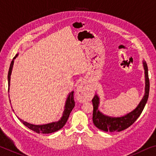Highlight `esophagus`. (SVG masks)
Wrapping results in <instances>:
<instances>
[{
    "mask_svg": "<svg viewBox=\"0 0 156 156\" xmlns=\"http://www.w3.org/2000/svg\"><path fill=\"white\" fill-rule=\"evenodd\" d=\"M91 91L85 83H81L76 89V97L80 102H85L91 97Z\"/></svg>",
    "mask_w": 156,
    "mask_h": 156,
    "instance_id": "esophagus-1",
    "label": "esophagus"
}]
</instances>
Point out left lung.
<instances>
[{"label":"left lung","instance_id":"left-lung-1","mask_svg":"<svg viewBox=\"0 0 156 156\" xmlns=\"http://www.w3.org/2000/svg\"><path fill=\"white\" fill-rule=\"evenodd\" d=\"M142 64L144 70V94L138 106L131 112L120 117H113V116L105 115L99 110L100 98L97 94L95 95L94 98L92 99L94 107L93 122L97 128L107 132L121 131L130 126L140 115L147 103L149 94V80L147 65L144 60H142Z\"/></svg>","mask_w":156,"mask_h":156}]
</instances>
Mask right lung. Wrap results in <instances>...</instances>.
I'll return each mask as SVG.
<instances>
[{
	"mask_svg": "<svg viewBox=\"0 0 156 156\" xmlns=\"http://www.w3.org/2000/svg\"><path fill=\"white\" fill-rule=\"evenodd\" d=\"M18 56V54L16 55L14 58H13L9 69L8 76H7V79H8V92H9L10 80H11V75H12L13 66H14V60L16 58V57ZM74 106H75V102H74V100H73V91H72L68 94L67 99H66L64 112L62 113V117L60 118V119L58 121L44 124V125H33V124L25 122V121H24L23 120L20 119V118H18L23 122V124L25 126H27V127H28L29 129H30L31 130L36 132V133H51L60 130V129H62L63 126H65V125L68 120L69 116L70 115V113L72 112V111L73 109Z\"/></svg>",
	"mask_w": 156,
	"mask_h": 156,
	"instance_id": "add662e5",
	"label": "right lung"
}]
</instances>
